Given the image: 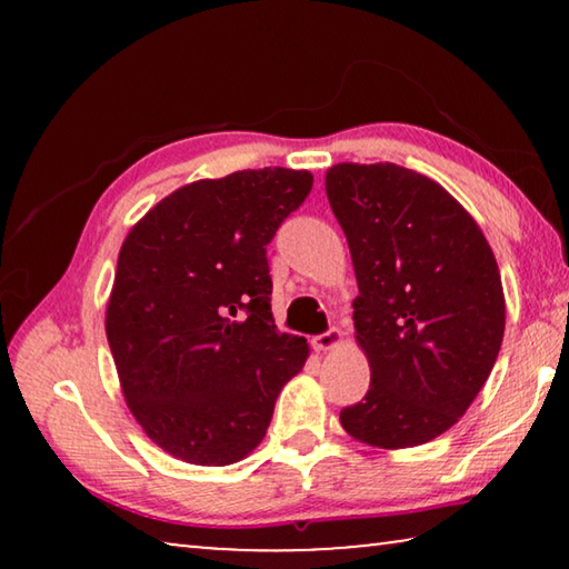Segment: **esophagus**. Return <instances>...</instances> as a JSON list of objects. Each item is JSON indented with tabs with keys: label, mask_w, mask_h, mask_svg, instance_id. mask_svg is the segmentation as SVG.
<instances>
[{
	"label": "esophagus",
	"mask_w": 569,
	"mask_h": 569,
	"mask_svg": "<svg viewBox=\"0 0 569 569\" xmlns=\"http://www.w3.org/2000/svg\"><path fill=\"white\" fill-rule=\"evenodd\" d=\"M341 341V331L339 329H329V331H323V333H319V336H313V349H319V351H329V349H333L336 343Z\"/></svg>",
	"instance_id": "34e87169"
}]
</instances>
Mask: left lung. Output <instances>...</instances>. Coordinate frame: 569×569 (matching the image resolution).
<instances>
[{
    "label": "left lung",
    "instance_id": "left-lung-1",
    "mask_svg": "<svg viewBox=\"0 0 569 569\" xmlns=\"http://www.w3.org/2000/svg\"><path fill=\"white\" fill-rule=\"evenodd\" d=\"M326 196L351 248L356 339L371 366L341 427L381 449L427 445L469 409L502 346L492 248L439 182L393 162H339Z\"/></svg>",
    "mask_w": 569,
    "mask_h": 569
}]
</instances>
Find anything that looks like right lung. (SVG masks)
<instances>
[{
    "label": "right lung",
    "instance_id": "obj_1",
    "mask_svg": "<svg viewBox=\"0 0 569 569\" xmlns=\"http://www.w3.org/2000/svg\"><path fill=\"white\" fill-rule=\"evenodd\" d=\"M311 186L288 168L198 180L124 238L104 331L132 417L176 459L250 455L303 369V336L276 329L266 246Z\"/></svg>",
    "mask_w": 569,
    "mask_h": 569
}]
</instances>
